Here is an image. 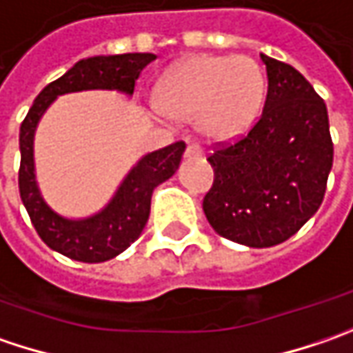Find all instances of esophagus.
<instances>
[{"instance_id":"34e87169","label":"esophagus","mask_w":353,"mask_h":353,"mask_svg":"<svg viewBox=\"0 0 353 353\" xmlns=\"http://www.w3.org/2000/svg\"><path fill=\"white\" fill-rule=\"evenodd\" d=\"M203 154V150L197 146V144H190L185 148V158H199Z\"/></svg>"}]
</instances>
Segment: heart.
I'll use <instances>...</instances> for the list:
<instances>
[{"label": "heart", "mask_w": 353, "mask_h": 353, "mask_svg": "<svg viewBox=\"0 0 353 353\" xmlns=\"http://www.w3.org/2000/svg\"><path fill=\"white\" fill-rule=\"evenodd\" d=\"M265 88V74L249 57L195 54L163 77L158 106L163 116L195 118L207 140L225 142L251 130Z\"/></svg>", "instance_id": "b5f03b06"}]
</instances>
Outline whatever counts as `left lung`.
I'll use <instances>...</instances> for the list:
<instances>
[{
	"mask_svg": "<svg viewBox=\"0 0 353 353\" xmlns=\"http://www.w3.org/2000/svg\"><path fill=\"white\" fill-rule=\"evenodd\" d=\"M261 59L263 114L245 138L207 158L215 179L203 199L215 233L253 249L290 239L314 215L334 160L324 100L294 67Z\"/></svg>",
	"mask_w": 353,
	"mask_h": 353,
	"instance_id": "left-lung-1",
	"label": "left lung"
}]
</instances>
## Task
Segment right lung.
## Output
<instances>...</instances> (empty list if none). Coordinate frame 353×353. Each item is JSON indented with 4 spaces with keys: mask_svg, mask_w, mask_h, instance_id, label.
Wrapping results in <instances>:
<instances>
[{
    "mask_svg": "<svg viewBox=\"0 0 353 353\" xmlns=\"http://www.w3.org/2000/svg\"><path fill=\"white\" fill-rule=\"evenodd\" d=\"M156 59L152 53L97 54L81 59L61 79L47 85L29 108L19 130V193L31 223L43 243L57 253L81 263H104L126 251L142 235L150 217L152 193L165 179L176 174L183 142L156 150L142 156L120 181L112 199L83 219H70L57 213L41 195L35 174V132L39 120L54 100L69 92L83 90H118L134 94V85L142 69Z\"/></svg>",
    "mask_w": 353,
    "mask_h": 353,
    "instance_id": "right-lung-1",
    "label": "right lung"
}]
</instances>
